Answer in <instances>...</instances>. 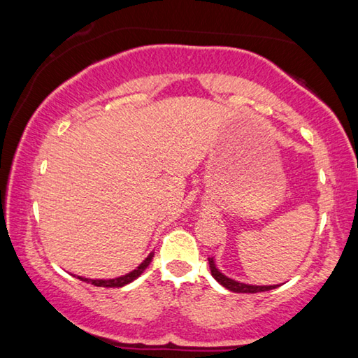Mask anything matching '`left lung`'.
<instances>
[{
	"instance_id": "left-lung-1",
	"label": "left lung",
	"mask_w": 358,
	"mask_h": 358,
	"mask_svg": "<svg viewBox=\"0 0 358 358\" xmlns=\"http://www.w3.org/2000/svg\"><path fill=\"white\" fill-rule=\"evenodd\" d=\"M208 264H210L211 275H213L215 280L220 282L221 286H224V287L229 289V290H232V292H237V294H257V292H265V290L276 289V286H250V284L230 280V278H227L226 275H222L221 271L216 268L213 257H208Z\"/></svg>"
}]
</instances>
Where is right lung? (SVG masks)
<instances>
[{"label":"right lung","instance_id":"add662e5","mask_svg":"<svg viewBox=\"0 0 358 358\" xmlns=\"http://www.w3.org/2000/svg\"><path fill=\"white\" fill-rule=\"evenodd\" d=\"M155 252H151L150 256L143 260V262L137 266L136 270H132L131 273L124 275V276H120V278H115V280H88V278H82V276H77L78 280H82L85 282H90V284H94V286L98 287H123L126 284H129L131 281H134L136 278L141 276L143 273V270L147 268L150 265L151 260H153Z\"/></svg>","mask_w":358,"mask_h":358}]
</instances>
